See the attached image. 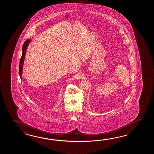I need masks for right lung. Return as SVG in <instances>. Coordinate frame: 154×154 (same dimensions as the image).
I'll return each mask as SVG.
<instances>
[{
  "label": "right lung",
  "mask_w": 154,
  "mask_h": 154,
  "mask_svg": "<svg viewBox=\"0 0 154 154\" xmlns=\"http://www.w3.org/2000/svg\"><path fill=\"white\" fill-rule=\"evenodd\" d=\"M31 41V39H26L25 42L23 43V54L22 56L21 57V59L20 60V65H19V75L20 78H21V75H22V72H23V62L25 59V54H26V49L27 48V47L29 46V44Z\"/></svg>",
  "instance_id": "1"
}]
</instances>
